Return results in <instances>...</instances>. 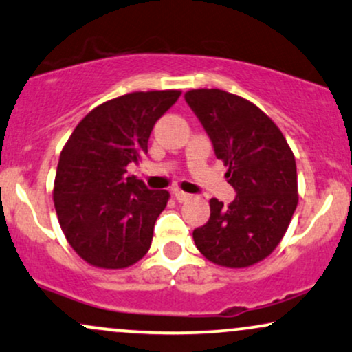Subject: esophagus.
Returning a JSON list of instances; mask_svg holds the SVG:
<instances>
[{
	"mask_svg": "<svg viewBox=\"0 0 352 352\" xmlns=\"http://www.w3.org/2000/svg\"><path fill=\"white\" fill-rule=\"evenodd\" d=\"M173 197H175V200L177 201H187L188 198H190V195L188 193H185V192H180V190H175V193H173Z\"/></svg>",
	"mask_w": 352,
	"mask_h": 352,
	"instance_id": "obj_1",
	"label": "esophagus"
}]
</instances>
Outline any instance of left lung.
<instances>
[{"instance_id": "1", "label": "left lung", "mask_w": 352, "mask_h": 352, "mask_svg": "<svg viewBox=\"0 0 352 352\" xmlns=\"http://www.w3.org/2000/svg\"><path fill=\"white\" fill-rule=\"evenodd\" d=\"M185 101L236 192L228 206L211 198L210 219L193 231L195 244L214 264L249 267L277 248L297 208L294 152L267 114L238 95L201 88L185 93Z\"/></svg>"}]
</instances>
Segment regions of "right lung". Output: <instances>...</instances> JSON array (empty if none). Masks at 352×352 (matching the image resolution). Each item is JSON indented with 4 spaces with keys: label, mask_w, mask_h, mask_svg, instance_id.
<instances>
[{
    "label": "right lung",
    "mask_w": 352,
    "mask_h": 352,
    "mask_svg": "<svg viewBox=\"0 0 352 352\" xmlns=\"http://www.w3.org/2000/svg\"><path fill=\"white\" fill-rule=\"evenodd\" d=\"M179 90L135 91L90 111L60 152L54 184L58 223L74 251L101 269H124L149 251L167 190L128 175Z\"/></svg>",
    "instance_id": "obj_1"
}]
</instances>
